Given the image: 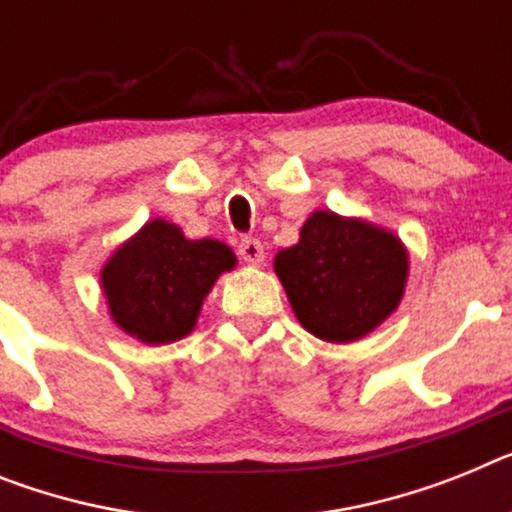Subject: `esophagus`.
<instances>
[{
    "label": "esophagus",
    "instance_id": "1",
    "mask_svg": "<svg viewBox=\"0 0 512 512\" xmlns=\"http://www.w3.org/2000/svg\"><path fill=\"white\" fill-rule=\"evenodd\" d=\"M238 253L246 264H261V261H264V246H261V240L256 238H240Z\"/></svg>",
    "mask_w": 512,
    "mask_h": 512
}]
</instances>
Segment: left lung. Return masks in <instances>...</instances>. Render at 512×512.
I'll return each instance as SVG.
<instances>
[{"instance_id":"1","label":"left lung","mask_w":512,"mask_h":512,"mask_svg":"<svg viewBox=\"0 0 512 512\" xmlns=\"http://www.w3.org/2000/svg\"><path fill=\"white\" fill-rule=\"evenodd\" d=\"M298 321L323 342H355L391 316L406 282V251L386 230L313 212L298 246L274 259Z\"/></svg>"}]
</instances>
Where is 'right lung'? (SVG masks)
Listing matches in <instances>:
<instances>
[{"instance_id":"add662e5","label":"right lung","mask_w":512,"mask_h":512,"mask_svg":"<svg viewBox=\"0 0 512 512\" xmlns=\"http://www.w3.org/2000/svg\"><path fill=\"white\" fill-rule=\"evenodd\" d=\"M233 266V251L220 240H189L181 227L152 220L113 253L103 290L126 334L168 344L194 329L214 279Z\"/></svg>"}]
</instances>
